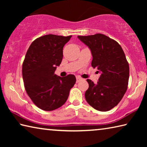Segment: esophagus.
Returning <instances> with one entry per match:
<instances>
[{"mask_svg":"<svg viewBox=\"0 0 147 147\" xmlns=\"http://www.w3.org/2000/svg\"><path fill=\"white\" fill-rule=\"evenodd\" d=\"M82 78H80V76H76V83H78L80 81V80H82Z\"/></svg>","mask_w":147,"mask_h":147,"instance_id":"34e87169","label":"esophagus"}]
</instances>
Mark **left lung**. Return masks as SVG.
Returning a JSON list of instances; mask_svg holds the SVG:
<instances>
[{
	"mask_svg": "<svg viewBox=\"0 0 147 147\" xmlns=\"http://www.w3.org/2000/svg\"><path fill=\"white\" fill-rule=\"evenodd\" d=\"M91 51V66L101 73L97 83L88 79L86 101L96 110L107 111L123 98L128 88L129 65L117 42L102 34L78 36Z\"/></svg>",
	"mask_w": 147,
	"mask_h": 147,
	"instance_id": "left-lung-1",
	"label": "left lung"
}]
</instances>
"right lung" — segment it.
Instances as JSON below:
<instances>
[{
    "label": "right lung",
    "mask_w": 147,
    "mask_h": 147,
    "mask_svg": "<svg viewBox=\"0 0 147 147\" xmlns=\"http://www.w3.org/2000/svg\"><path fill=\"white\" fill-rule=\"evenodd\" d=\"M72 36L49 34L32 42L23 63L24 88L34 104L45 111L59 108L68 98L76 77L54 73L63 58V48Z\"/></svg>",
    "instance_id": "right-lung-1"
}]
</instances>
